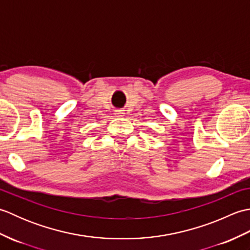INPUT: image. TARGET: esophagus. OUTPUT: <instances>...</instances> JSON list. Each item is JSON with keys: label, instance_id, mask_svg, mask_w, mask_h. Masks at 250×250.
Listing matches in <instances>:
<instances>
[{"label": "esophagus", "instance_id": "obj_1", "mask_svg": "<svg viewBox=\"0 0 250 250\" xmlns=\"http://www.w3.org/2000/svg\"><path fill=\"white\" fill-rule=\"evenodd\" d=\"M116 116H124V111H122V110H116Z\"/></svg>", "mask_w": 250, "mask_h": 250}]
</instances>
